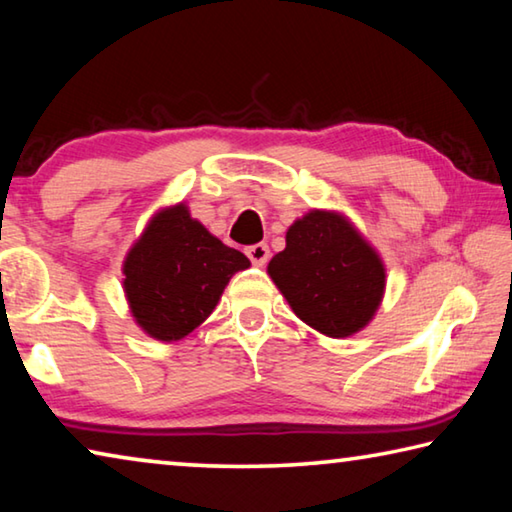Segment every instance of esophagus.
Listing matches in <instances>:
<instances>
[{
	"label": "esophagus",
	"mask_w": 512,
	"mask_h": 512,
	"mask_svg": "<svg viewBox=\"0 0 512 512\" xmlns=\"http://www.w3.org/2000/svg\"><path fill=\"white\" fill-rule=\"evenodd\" d=\"M246 255L255 266H264L268 262V257H271V250H268L266 244H255L246 248Z\"/></svg>",
	"instance_id": "esophagus-1"
}]
</instances>
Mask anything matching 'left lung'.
Returning a JSON list of instances; mask_svg holds the SVG:
<instances>
[{
	"label": "left lung",
	"instance_id": "8db88e82",
	"mask_svg": "<svg viewBox=\"0 0 512 512\" xmlns=\"http://www.w3.org/2000/svg\"><path fill=\"white\" fill-rule=\"evenodd\" d=\"M268 275L300 320L345 339L361 332L381 305L386 268L377 250L339 212L311 210L287 230V248Z\"/></svg>",
	"mask_w": 512,
	"mask_h": 512
}]
</instances>
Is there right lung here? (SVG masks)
I'll return each mask as SVG.
<instances>
[{
	"mask_svg": "<svg viewBox=\"0 0 512 512\" xmlns=\"http://www.w3.org/2000/svg\"><path fill=\"white\" fill-rule=\"evenodd\" d=\"M250 262L189 216L185 203L164 207L124 259V293L135 323L151 339H185L212 314L230 277Z\"/></svg>",
	"mask_w": 512,
	"mask_h": 512,
	"instance_id": "1",
	"label": "right lung"
}]
</instances>
